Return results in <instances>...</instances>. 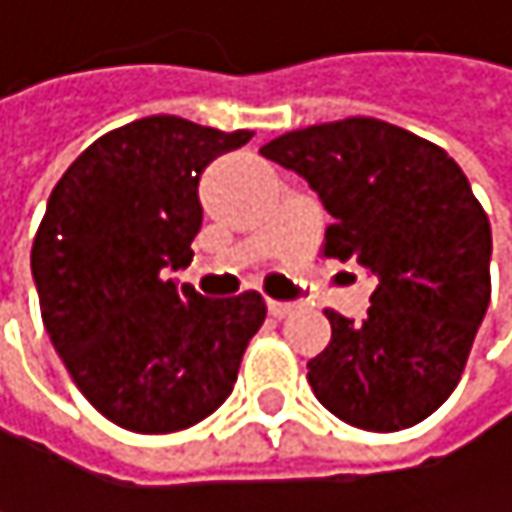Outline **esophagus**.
Returning <instances> with one entry per match:
<instances>
[{"label": "esophagus", "instance_id": "obj_1", "mask_svg": "<svg viewBox=\"0 0 512 512\" xmlns=\"http://www.w3.org/2000/svg\"><path fill=\"white\" fill-rule=\"evenodd\" d=\"M293 308H296L293 302H278V299H266V311H269L272 317H278V320H281V317H287V314H293Z\"/></svg>", "mask_w": 512, "mask_h": 512}]
</instances>
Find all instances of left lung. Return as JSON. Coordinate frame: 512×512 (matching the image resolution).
I'll list each match as a JSON object with an SVG mask.
<instances>
[{
  "label": "left lung",
  "mask_w": 512,
  "mask_h": 512,
  "mask_svg": "<svg viewBox=\"0 0 512 512\" xmlns=\"http://www.w3.org/2000/svg\"><path fill=\"white\" fill-rule=\"evenodd\" d=\"M260 154L302 174L335 216L323 255L379 278L367 320L326 308L332 341L308 361L317 400L358 430L415 427L457 388L492 293L489 216L468 177L445 148L361 115Z\"/></svg>",
  "instance_id": "obj_1"
}]
</instances>
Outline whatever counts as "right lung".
<instances>
[{"label":"right lung","instance_id":"obj_1","mask_svg":"<svg viewBox=\"0 0 512 512\" xmlns=\"http://www.w3.org/2000/svg\"><path fill=\"white\" fill-rule=\"evenodd\" d=\"M252 136L151 115L100 136L52 189L32 243L41 317L76 388L124 430L204 421L263 326L255 290L207 299L168 278L192 260L204 168Z\"/></svg>","mask_w":512,"mask_h":512}]
</instances>
